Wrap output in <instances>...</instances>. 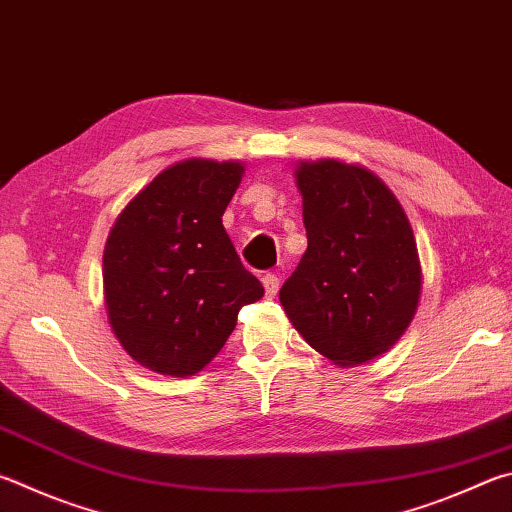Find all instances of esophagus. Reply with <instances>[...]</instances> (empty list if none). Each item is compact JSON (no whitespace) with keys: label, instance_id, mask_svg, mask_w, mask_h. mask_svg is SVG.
<instances>
[{"label":"esophagus","instance_id":"1","mask_svg":"<svg viewBox=\"0 0 512 512\" xmlns=\"http://www.w3.org/2000/svg\"><path fill=\"white\" fill-rule=\"evenodd\" d=\"M262 284H264V291L268 297H275L277 291H280V277H277L275 273H266L262 277Z\"/></svg>","mask_w":512,"mask_h":512}]
</instances>
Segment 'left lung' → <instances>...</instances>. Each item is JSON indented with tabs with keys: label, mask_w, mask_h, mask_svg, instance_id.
Returning <instances> with one entry per match:
<instances>
[{
	"label": "left lung",
	"mask_w": 512,
	"mask_h": 512,
	"mask_svg": "<svg viewBox=\"0 0 512 512\" xmlns=\"http://www.w3.org/2000/svg\"><path fill=\"white\" fill-rule=\"evenodd\" d=\"M306 253L280 302L309 345L349 367L403 336L421 295V264L401 203L365 167L318 161L295 170Z\"/></svg>",
	"instance_id": "1"
}]
</instances>
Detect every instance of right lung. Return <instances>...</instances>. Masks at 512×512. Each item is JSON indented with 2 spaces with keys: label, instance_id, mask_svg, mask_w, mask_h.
<instances>
[{
  "label": "right lung",
  "instance_id": "1",
  "mask_svg": "<svg viewBox=\"0 0 512 512\" xmlns=\"http://www.w3.org/2000/svg\"><path fill=\"white\" fill-rule=\"evenodd\" d=\"M241 174L230 161L176 163L127 203L109 232V322L147 369L197 374L226 345L241 306L264 295L221 224Z\"/></svg>",
  "mask_w": 512,
  "mask_h": 512
}]
</instances>
